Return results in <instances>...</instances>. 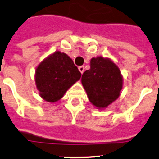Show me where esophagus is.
<instances>
[{
    "instance_id": "esophagus-1",
    "label": "esophagus",
    "mask_w": 159,
    "mask_h": 159,
    "mask_svg": "<svg viewBox=\"0 0 159 159\" xmlns=\"http://www.w3.org/2000/svg\"><path fill=\"white\" fill-rule=\"evenodd\" d=\"M78 69H79L80 73L82 74V73H84V69H85V68H84V66H80V67H78Z\"/></svg>"
}]
</instances>
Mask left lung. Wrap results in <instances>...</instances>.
I'll return each mask as SVG.
<instances>
[{"mask_svg":"<svg viewBox=\"0 0 159 159\" xmlns=\"http://www.w3.org/2000/svg\"><path fill=\"white\" fill-rule=\"evenodd\" d=\"M82 83L91 104L104 109L120 95L122 77L114 63L99 56L91 59V68L82 74Z\"/></svg>","mask_w":159,"mask_h":159,"instance_id":"1","label":"left lung"}]
</instances>
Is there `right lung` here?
<instances>
[{
  "instance_id": "add662e5",
  "label": "right lung",
  "mask_w": 159,
  "mask_h": 159,
  "mask_svg": "<svg viewBox=\"0 0 159 159\" xmlns=\"http://www.w3.org/2000/svg\"><path fill=\"white\" fill-rule=\"evenodd\" d=\"M82 73L66 54L59 51L44 59L36 70V85L40 95L53 103L60 100Z\"/></svg>"
}]
</instances>
